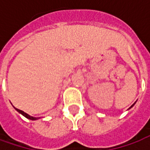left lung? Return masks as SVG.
Returning a JSON list of instances; mask_svg holds the SVG:
<instances>
[{
	"instance_id": "left-lung-1",
	"label": "left lung",
	"mask_w": 150,
	"mask_h": 150,
	"mask_svg": "<svg viewBox=\"0 0 150 150\" xmlns=\"http://www.w3.org/2000/svg\"><path fill=\"white\" fill-rule=\"evenodd\" d=\"M136 102H137V101H136ZM136 102H135V103H134V104H132V106H131V107H130V108H129V109H130V108H132V107H133V106H134V104H136Z\"/></svg>"
}]
</instances>
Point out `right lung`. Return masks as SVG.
<instances>
[{"label":"right lung","mask_w":150,"mask_h":150,"mask_svg":"<svg viewBox=\"0 0 150 150\" xmlns=\"http://www.w3.org/2000/svg\"><path fill=\"white\" fill-rule=\"evenodd\" d=\"M13 108H14V107H13ZM14 108L16 109V111H18V112L21 113L22 116H24L25 117H26L27 119L31 120H36L40 119V117H34V116H30L29 114H27V113H25V112H23V111L20 110V109H18V108Z\"/></svg>","instance_id":"obj_1"}]
</instances>
